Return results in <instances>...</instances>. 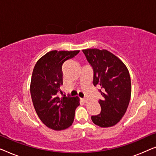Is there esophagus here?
Masks as SVG:
<instances>
[{
    "label": "esophagus",
    "mask_w": 156,
    "mask_h": 156,
    "mask_svg": "<svg viewBox=\"0 0 156 156\" xmlns=\"http://www.w3.org/2000/svg\"><path fill=\"white\" fill-rule=\"evenodd\" d=\"M82 101L84 102V103H87V102H88V99H86V98H84V99H82Z\"/></svg>",
    "instance_id": "obj_1"
}]
</instances>
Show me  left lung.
Instances as JSON below:
<instances>
[{"instance_id":"obj_1","label":"left lung","mask_w":156,"mask_h":156,"mask_svg":"<svg viewBox=\"0 0 156 156\" xmlns=\"http://www.w3.org/2000/svg\"><path fill=\"white\" fill-rule=\"evenodd\" d=\"M82 52L93 69V84L103 97L99 103L101 113L91 116L100 127L116 125L126 112L131 94V77L126 65L106 50L87 49Z\"/></svg>"}]
</instances>
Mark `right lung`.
I'll list each match as a JSON object with an SVG mask.
<instances>
[{
	"mask_svg": "<svg viewBox=\"0 0 156 156\" xmlns=\"http://www.w3.org/2000/svg\"><path fill=\"white\" fill-rule=\"evenodd\" d=\"M80 50L50 51L35 64L30 82V94L38 117L46 126L55 131L67 129L74 119L80 105L77 97L59 98L62 82L63 63L75 57Z\"/></svg>",
	"mask_w": 156,
	"mask_h": 156,
	"instance_id": "right-lung-1",
	"label": "right lung"
}]
</instances>
